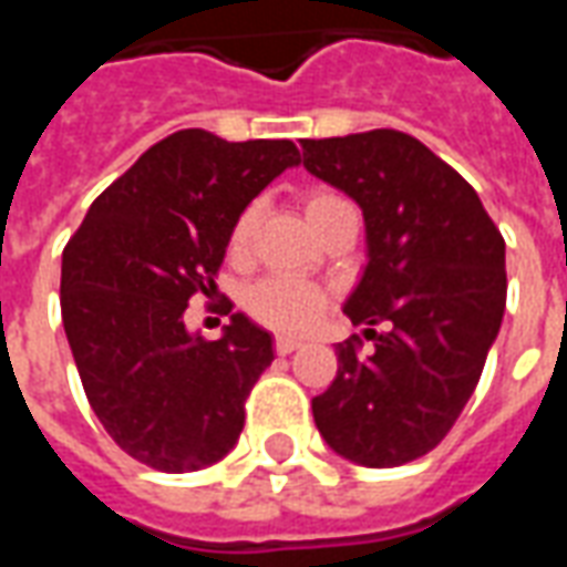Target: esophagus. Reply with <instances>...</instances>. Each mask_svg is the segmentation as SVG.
Returning <instances> with one entry per match:
<instances>
[{
    "label": "esophagus",
    "instance_id": "obj_1",
    "mask_svg": "<svg viewBox=\"0 0 567 567\" xmlns=\"http://www.w3.org/2000/svg\"><path fill=\"white\" fill-rule=\"evenodd\" d=\"M303 346V340H297V337H276V343H272V349L279 352V355H291L295 349H300Z\"/></svg>",
    "mask_w": 567,
    "mask_h": 567
}]
</instances>
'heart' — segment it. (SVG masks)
Listing matches in <instances>:
<instances>
[{"instance_id": "b5f03b06", "label": "heart", "mask_w": 567, "mask_h": 567, "mask_svg": "<svg viewBox=\"0 0 567 567\" xmlns=\"http://www.w3.org/2000/svg\"><path fill=\"white\" fill-rule=\"evenodd\" d=\"M346 206V199L333 190H307L303 194V215L312 224V230L319 227L333 209ZM258 224V206H246L230 224L227 234V251L230 255H246L251 234ZM324 295L316 285L300 282L291 276H267L246 291V309L251 319H258L267 328H279V331H307L324 312Z\"/></svg>"}]
</instances>
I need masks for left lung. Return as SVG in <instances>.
Wrapping results in <instances>:
<instances>
[{
    "label": "left lung",
    "mask_w": 567,
    "mask_h": 567,
    "mask_svg": "<svg viewBox=\"0 0 567 567\" xmlns=\"http://www.w3.org/2000/svg\"><path fill=\"white\" fill-rule=\"evenodd\" d=\"M300 145L309 173L364 212L368 267L343 312L373 340L370 355L358 337L337 343L312 416L349 462L398 467L434 450L474 394L507 303L504 236L474 187L410 133Z\"/></svg>",
    "instance_id": "obj_1"
}]
</instances>
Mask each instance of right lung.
Returning a JSON list of instances; mask_svg holds the SVG:
<instances>
[{
  "label": "right lung",
  "instance_id": "add662e5",
  "mask_svg": "<svg viewBox=\"0 0 567 567\" xmlns=\"http://www.w3.org/2000/svg\"><path fill=\"white\" fill-rule=\"evenodd\" d=\"M291 140L227 142L178 130L105 187L63 248L60 309L93 413L130 458L187 474L234 450L270 333L230 316L221 340L187 333V300L215 291L227 234Z\"/></svg>",
  "mask_w": 567,
  "mask_h": 567
}]
</instances>
